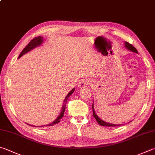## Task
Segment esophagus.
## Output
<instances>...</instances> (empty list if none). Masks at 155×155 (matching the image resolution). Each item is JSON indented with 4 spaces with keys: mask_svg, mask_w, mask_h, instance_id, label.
<instances>
[{
    "mask_svg": "<svg viewBox=\"0 0 155 155\" xmlns=\"http://www.w3.org/2000/svg\"><path fill=\"white\" fill-rule=\"evenodd\" d=\"M89 85H90L89 81H88V80H83V81H81L79 85H78V87H79L80 89H83V88H85V87H87Z\"/></svg>",
    "mask_w": 155,
    "mask_h": 155,
    "instance_id": "obj_1",
    "label": "esophagus"
}]
</instances>
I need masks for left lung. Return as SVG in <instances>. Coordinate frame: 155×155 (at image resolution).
Returning <instances> with one entry per match:
<instances>
[{
  "instance_id": "left-lung-1",
  "label": "left lung",
  "mask_w": 155,
  "mask_h": 155,
  "mask_svg": "<svg viewBox=\"0 0 155 155\" xmlns=\"http://www.w3.org/2000/svg\"><path fill=\"white\" fill-rule=\"evenodd\" d=\"M125 47L127 49H128L129 51H131L132 52H134V53H137V49L135 48V47L132 45L129 44L127 42H125ZM92 109H93V115H94V117L95 119H96L97 122L98 123V124H100V125L102 126H104V127H116V126H119V125H117V124H112V123H110L108 122H106L104 120H103L100 119V118L97 116L95 113V109H94V102H93V104H92Z\"/></svg>"
}]
</instances>
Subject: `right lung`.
<instances>
[{
    "label": "right lung",
    "mask_w": 155,
    "mask_h": 155,
    "mask_svg": "<svg viewBox=\"0 0 155 155\" xmlns=\"http://www.w3.org/2000/svg\"><path fill=\"white\" fill-rule=\"evenodd\" d=\"M43 36H38V37H36L35 38H33L32 41H31L30 43H28V45L25 47V48L22 50L21 53L19 54L18 58H21L22 55H24V54H26V53H28L29 51H32V49H35L36 47H37L38 46L41 45L42 44H43ZM74 91V88H73L71 91H70L68 94H67V95L65 97V99H64V103H63V106H62V108H61V110L60 112V114H59V116L57 117V119H56L54 121H53L51 123H49V124H47V125H41V126H35V125H29L28 124V123H26V124L29 125L30 126H32V127H51V126H53L55 124H58V123H60V119H61L64 117V112H65V109H66V102L67 101H68V98L70 97V95H72V94L73 92Z\"/></svg>",
    "instance_id": "add662e5"
}]
</instances>
